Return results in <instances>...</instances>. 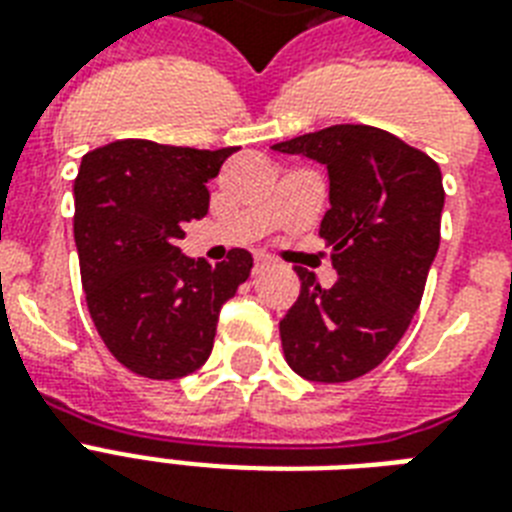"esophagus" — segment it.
Listing matches in <instances>:
<instances>
[{"label":"esophagus","mask_w":512,"mask_h":512,"mask_svg":"<svg viewBox=\"0 0 512 512\" xmlns=\"http://www.w3.org/2000/svg\"><path fill=\"white\" fill-rule=\"evenodd\" d=\"M265 268H268V257H255V268H252V273H263Z\"/></svg>","instance_id":"obj_1"}]
</instances>
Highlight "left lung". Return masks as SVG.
<instances>
[{"instance_id":"1","label":"left lung","mask_w":512,"mask_h":512,"mask_svg":"<svg viewBox=\"0 0 512 512\" xmlns=\"http://www.w3.org/2000/svg\"><path fill=\"white\" fill-rule=\"evenodd\" d=\"M273 151L327 164L332 207L319 236L337 271L324 289L295 268L300 297L279 324L284 358L305 380H356L388 358L420 308L441 241V170L369 124H335Z\"/></svg>"}]
</instances>
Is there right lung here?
Instances as JSON below:
<instances>
[{"instance_id":"1","label":"right lung","mask_w":512,"mask_h":512,"mask_svg":"<svg viewBox=\"0 0 512 512\" xmlns=\"http://www.w3.org/2000/svg\"><path fill=\"white\" fill-rule=\"evenodd\" d=\"M233 151L116 140L82 159L74 239L84 297L111 356L140 377L196 372L220 308L249 279L247 249L209 265L177 247L183 225L207 215V183Z\"/></svg>"}]
</instances>
